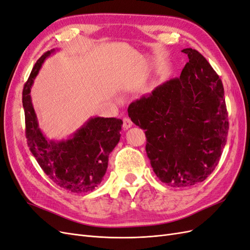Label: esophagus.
Returning a JSON list of instances; mask_svg holds the SVG:
<instances>
[{
	"label": "esophagus",
	"mask_w": 250,
	"mask_h": 250,
	"mask_svg": "<svg viewBox=\"0 0 250 250\" xmlns=\"http://www.w3.org/2000/svg\"><path fill=\"white\" fill-rule=\"evenodd\" d=\"M132 126V122L129 118H123V128L124 129H128Z\"/></svg>",
	"instance_id": "obj_1"
}]
</instances>
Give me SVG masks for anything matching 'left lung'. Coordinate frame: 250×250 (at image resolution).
Wrapping results in <instances>:
<instances>
[{
	"instance_id": "8db88e82",
	"label": "left lung",
	"mask_w": 250,
	"mask_h": 250,
	"mask_svg": "<svg viewBox=\"0 0 250 250\" xmlns=\"http://www.w3.org/2000/svg\"><path fill=\"white\" fill-rule=\"evenodd\" d=\"M180 77L155 87L128 107L132 122L145 130L146 152L156 176L173 188L207 179L228 140L229 116L221 79L198 51Z\"/></svg>"
}]
</instances>
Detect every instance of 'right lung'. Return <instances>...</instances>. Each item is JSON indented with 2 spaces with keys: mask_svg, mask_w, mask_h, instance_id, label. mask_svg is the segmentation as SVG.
I'll use <instances>...</instances> for the list:
<instances>
[{
  "mask_svg": "<svg viewBox=\"0 0 250 250\" xmlns=\"http://www.w3.org/2000/svg\"><path fill=\"white\" fill-rule=\"evenodd\" d=\"M54 50L37 60L22 89L26 138L30 151L49 178L73 193L93 191L106 173L108 156L120 141L122 120L90 118L70 139L49 141L39 127L31 101V86L42 62Z\"/></svg>",
  "mask_w": 250,
  "mask_h": 250,
  "instance_id": "add662e5",
  "label": "right lung"
}]
</instances>
